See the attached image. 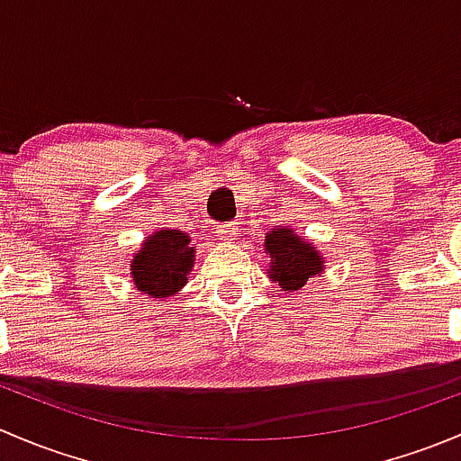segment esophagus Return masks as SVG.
I'll list each match as a JSON object with an SVG mask.
<instances>
[{
    "label": "esophagus",
    "mask_w": 461,
    "mask_h": 461,
    "mask_svg": "<svg viewBox=\"0 0 461 461\" xmlns=\"http://www.w3.org/2000/svg\"><path fill=\"white\" fill-rule=\"evenodd\" d=\"M216 236L221 243H234L236 236H239V227H236V222H225V225H218L216 227Z\"/></svg>",
    "instance_id": "obj_1"
}]
</instances>
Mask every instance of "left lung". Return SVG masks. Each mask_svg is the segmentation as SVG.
Masks as SVG:
<instances>
[{"label":"left lung","instance_id":"obj_1","mask_svg":"<svg viewBox=\"0 0 461 461\" xmlns=\"http://www.w3.org/2000/svg\"><path fill=\"white\" fill-rule=\"evenodd\" d=\"M265 254L269 265L265 269L272 283H278L283 292H296L312 276H321L325 269L323 254L308 239L292 227H274L265 234Z\"/></svg>","mask_w":461,"mask_h":461}]
</instances>
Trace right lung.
I'll list each match as a JSON object with an SVG mask.
<instances>
[{"label":"right lung","mask_w":461,"mask_h":461,"mask_svg":"<svg viewBox=\"0 0 461 461\" xmlns=\"http://www.w3.org/2000/svg\"><path fill=\"white\" fill-rule=\"evenodd\" d=\"M131 281L140 294L165 301L189 283L196 263V249L187 231L162 227L144 236L131 260Z\"/></svg>","instance_id":"add662e5"}]
</instances>
